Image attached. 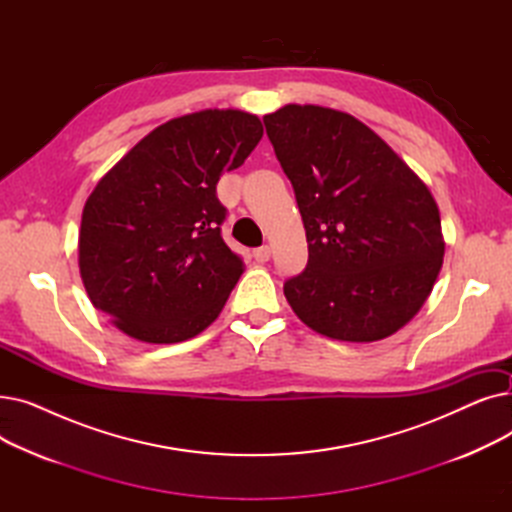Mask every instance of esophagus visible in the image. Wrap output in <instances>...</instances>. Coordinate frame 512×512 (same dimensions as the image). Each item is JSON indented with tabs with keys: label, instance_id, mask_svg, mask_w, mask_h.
Segmentation results:
<instances>
[{
	"label": "esophagus",
	"instance_id": "1",
	"mask_svg": "<svg viewBox=\"0 0 512 512\" xmlns=\"http://www.w3.org/2000/svg\"><path fill=\"white\" fill-rule=\"evenodd\" d=\"M253 257H255V261L257 263H265V261H270V257H272V249L270 247H259V249H255L253 251Z\"/></svg>",
	"mask_w": 512,
	"mask_h": 512
}]
</instances>
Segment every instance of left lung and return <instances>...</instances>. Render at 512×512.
<instances>
[{
  "label": "left lung",
  "mask_w": 512,
  "mask_h": 512,
  "mask_svg": "<svg viewBox=\"0 0 512 512\" xmlns=\"http://www.w3.org/2000/svg\"><path fill=\"white\" fill-rule=\"evenodd\" d=\"M307 232V267L284 282L317 334L382 340L423 307L444 259L438 205L369 126L330 107L263 116Z\"/></svg>",
  "instance_id": "left-lung-1"
}]
</instances>
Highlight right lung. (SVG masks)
<instances>
[{"label":"right lung","instance_id":"add662e5","mask_svg":"<svg viewBox=\"0 0 512 512\" xmlns=\"http://www.w3.org/2000/svg\"><path fill=\"white\" fill-rule=\"evenodd\" d=\"M263 126L240 110H203L157 126L85 203L80 278L95 309L130 338L182 342L224 309L242 259L222 238L215 186L257 147Z\"/></svg>","mask_w":512,"mask_h":512}]
</instances>
